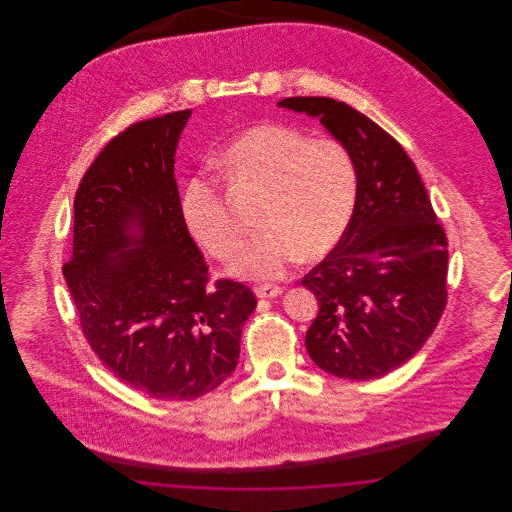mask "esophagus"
<instances>
[{
    "instance_id": "obj_1",
    "label": "esophagus",
    "mask_w": 512,
    "mask_h": 512,
    "mask_svg": "<svg viewBox=\"0 0 512 512\" xmlns=\"http://www.w3.org/2000/svg\"><path fill=\"white\" fill-rule=\"evenodd\" d=\"M255 293H257V297H276V295L282 293V288L278 284L265 282V284H257L255 286Z\"/></svg>"
}]
</instances>
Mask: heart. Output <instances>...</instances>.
I'll return each instance as SVG.
<instances>
[{"label": "heart", "mask_w": 512, "mask_h": 512, "mask_svg": "<svg viewBox=\"0 0 512 512\" xmlns=\"http://www.w3.org/2000/svg\"><path fill=\"white\" fill-rule=\"evenodd\" d=\"M215 167L234 192L257 195L253 217L261 228L236 255L238 274L276 276L297 255L320 259L347 230L357 167L336 138L309 140L282 124H255L220 151ZM180 211L207 253L224 261L236 251L242 226L211 178L195 176L186 184Z\"/></svg>", "instance_id": "1"}]
</instances>
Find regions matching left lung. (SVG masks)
Segmentation results:
<instances>
[{
	"label": "left lung",
	"mask_w": 512,
	"mask_h": 512,
	"mask_svg": "<svg viewBox=\"0 0 512 512\" xmlns=\"http://www.w3.org/2000/svg\"><path fill=\"white\" fill-rule=\"evenodd\" d=\"M318 117L353 155L357 199L347 230L301 284L317 293L309 357L324 372L372 380L407 363L447 305V236L413 159L382 126L332 98L278 101Z\"/></svg>",
	"instance_id": "obj_1"
}]
</instances>
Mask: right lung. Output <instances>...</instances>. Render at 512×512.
Listing matches in <instances>:
<instances>
[{
  "label": "right lung",
  "instance_id": "right-lung-1",
  "mask_svg": "<svg viewBox=\"0 0 512 512\" xmlns=\"http://www.w3.org/2000/svg\"><path fill=\"white\" fill-rule=\"evenodd\" d=\"M190 115L134 122L101 149L74 195L73 255L63 265L101 365L163 401L219 388L257 305L242 282L209 284L182 219L174 153Z\"/></svg>",
  "mask_w": 512,
  "mask_h": 512
}]
</instances>
